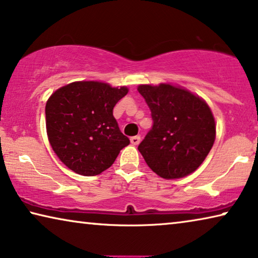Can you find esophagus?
I'll use <instances>...</instances> for the list:
<instances>
[{
	"label": "esophagus",
	"instance_id": "obj_1",
	"mask_svg": "<svg viewBox=\"0 0 258 258\" xmlns=\"http://www.w3.org/2000/svg\"><path fill=\"white\" fill-rule=\"evenodd\" d=\"M130 142H132L133 145H138L141 142V136H134L130 138Z\"/></svg>",
	"mask_w": 258,
	"mask_h": 258
}]
</instances>
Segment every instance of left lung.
I'll return each mask as SVG.
<instances>
[{
  "mask_svg": "<svg viewBox=\"0 0 258 258\" xmlns=\"http://www.w3.org/2000/svg\"><path fill=\"white\" fill-rule=\"evenodd\" d=\"M153 125L138 145L150 168L164 179L195 172L211 150L216 123L203 99L170 84L140 85Z\"/></svg>",
  "mask_w": 258,
  "mask_h": 258,
  "instance_id": "1",
  "label": "left lung"
}]
</instances>
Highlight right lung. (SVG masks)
Returning <instances> with one entry per match:
<instances>
[{
  "label": "right lung",
  "mask_w": 258,
  "mask_h": 258,
  "mask_svg": "<svg viewBox=\"0 0 258 258\" xmlns=\"http://www.w3.org/2000/svg\"><path fill=\"white\" fill-rule=\"evenodd\" d=\"M128 93L125 86L75 82L46 104V128L51 149L75 173L94 176L109 168L129 138L121 133L113 108Z\"/></svg>",
  "instance_id": "obj_1"
}]
</instances>
